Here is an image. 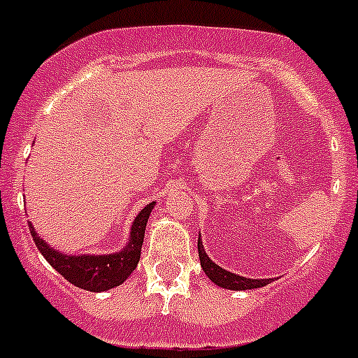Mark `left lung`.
<instances>
[{
	"instance_id": "1",
	"label": "left lung",
	"mask_w": 358,
	"mask_h": 358,
	"mask_svg": "<svg viewBox=\"0 0 358 358\" xmlns=\"http://www.w3.org/2000/svg\"><path fill=\"white\" fill-rule=\"evenodd\" d=\"M198 252H199V262H201V268L208 275L213 285L220 286L224 289H233V292H245V289H255L263 288V286L270 285L273 279H249V277L238 275L229 270H224L222 266L215 265L212 259L206 255L205 247H203L201 236L198 238Z\"/></svg>"
}]
</instances>
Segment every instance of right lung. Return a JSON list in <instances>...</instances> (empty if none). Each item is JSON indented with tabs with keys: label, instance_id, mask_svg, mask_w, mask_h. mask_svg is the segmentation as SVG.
Returning a JSON list of instances; mask_svg holds the SVG:
<instances>
[{
	"label": "right lung",
	"instance_id": "obj_1",
	"mask_svg": "<svg viewBox=\"0 0 358 358\" xmlns=\"http://www.w3.org/2000/svg\"><path fill=\"white\" fill-rule=\"evenodd\" d=\"M153 206H155V201L148 203L136 215L132 226H130V235L125 247L118 252H111V255H69V252H62V250L49 245L43 238H40L31 222H28V224L40 255L48 259V263L56 272L62 273L70 285L86 289V292L100 293L125 282L127 277L136 270L139 258H141L146 222H148Z\"/></svg>",
	"mask_w": 358,
	"mask_h": 358
}]
</instances>
